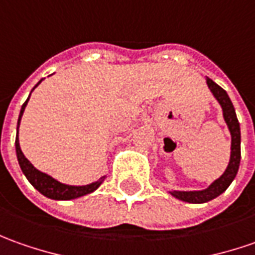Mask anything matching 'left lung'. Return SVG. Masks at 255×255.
<instances>
[{"instance_id": "left-lung-1", "label": "left lung", "mask_w": 255, "mask_h": 255, "mask_svg": "<svg viewBox=\"0 0 255 255\" xmlns=\"http://www.w3.org/2000/svg\"><path fill=\"white\" fill-rule=\"evenodd\" d=\"M206 80L210 92L213 93V96L217 99V101L220 103V106L223 109L224 121L227 123V127H229L230 134H232V155H230V162L227 165V169L207 189L198 190V192H172V195L175 198L183 200V202H188V203H206L209 200L217 198L219 195H222L224 190L230 186L233 179L236 178L239 166H240V158H242V152H240V139H242L240 124H239V120L236 116L232 100L227 96L226 90H223L219 84H216L212 79L207 77Z\"/></svg>"}]
</instances>
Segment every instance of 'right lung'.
<instances>
[{"instance_id": "add662e5", "label": "right lung", "mask_w": 255, "mask_h": 255, "mask_svg": "<svg viewBox=\"0 0 255 255\" xmlns=\"http://www.w3.org/2000/svg\"><path fill=\"white\" fill-rule=\"evenodd\" d=\"M40 82H42V80H40ZM38 84H36V86H38ZM36 86H35V87H36ZM35 87H33V89H35ZM28 100H29V97H28ZM28 100L22 104V109H21V113H19V119H18V127H19L21 117H22L23 110H25V107H26V104H28ZM15 148H16L18 162H19V166H21V169H22L23 175L26 176V179L31 182L32 186L35 189H38L40 193L45 195L46 198L55 199V200H70V199L80 198V196H84V195H89V193L94 192L96 189L100 186L101 182L104 180V178H101L100 180H97V182H94V183H90V185H86V186H69V185H63V183L57 182L56 179H53L52 176H49L46 173L38 171V169L25 158V155H23L22 151H21V146H19L18 131H16Z\"/></svg>"}]
</instances>
